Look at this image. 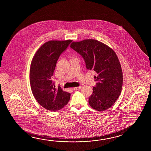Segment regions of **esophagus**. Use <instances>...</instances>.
<instances>
[{"instance_id": "esophagus-1", "label": "esophagus", "mask_w": 151, "mask_h": 151, "mask_svg": "<svg viewBox=\"0 0 151 151\" xmlns=\"http://www.w3.org/2000/svg\"><path fill=\"white\" fill-rule=\"evenodd\" d=\"M81 88V86H79V87H74V88H72V89L73 90H74V91H77V90H80V88Z\"/></svg>"}]
</instances>
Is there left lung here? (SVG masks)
Instances as JSON below:
<instances>
[{
  "instance_id": "8db88e82",
  "label": "left lung",
  "mask_w": 151,
  "mask_h": 151,
  "mask_svg": "<svg viewBox=\"0 0 151 151\" xmlns=\"http://www.w3.org/2000/svg\"><path fill=\"white\" fill-rule=\"evenodd\" d=\"M70 47L83 57L87 69L96 73L94 78L97 83L88 98L90 106L96 111L109 109L122 90V70L115 52L95 39L73 42Z\"/></svg>"
}]
</instances>
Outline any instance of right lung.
Wrapping results in <instances>:
<instances>
[{
  "instance_id": "1",
  "label": "right lung",
  "mask_w": 151,
  "mask_h": 151,
  "mask_svg": "<svg viewBox=\"0 0 151 151\" xmlns=\"http://www.w3.org/2000/svg\"><path fill=\"white\" fill-rule=\"evenodd\" d=\"M72 40H51L36 52L32 59L29 80L32 93L37 102L45 109L53 112L68 104L71 94L60 86L55 87L52 80L59 56L68 48Z\"/></svg>"
}]
</instances>
